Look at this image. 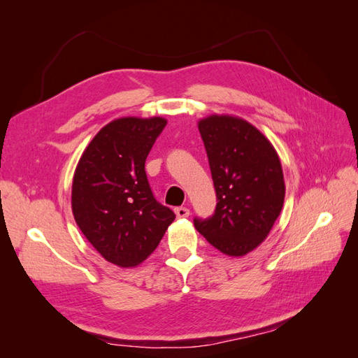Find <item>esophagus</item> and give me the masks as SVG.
Listing matches in <instances>:
<instances>
[{
	"label": "esophagus",
	"mask_w": 358,
	"mask_h": 358,
	"mask_svg": "<svg viewBox=\"0 0 358 358\" xmlns=\"http://www.w3.org/2000/svg\"><path fill=\"white\" fill-rule=\"evenodd\" d=\"M175 213L178 218H187V216H189V209L183 208V206H179V208L175 209Z\"/></svg>",
	"instance_id": "esophagus-1"
}]
</instances>
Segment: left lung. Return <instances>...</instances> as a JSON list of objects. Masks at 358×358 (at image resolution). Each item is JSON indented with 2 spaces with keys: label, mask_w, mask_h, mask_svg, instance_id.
<instances>
[{
  "label": "left lung",
  "mask_w": 358,
  "mask_h": 358,
  "mask_svg": "<svg viewBox=\"0 0 358 358\" xmlns=\"http://www.w3.org/2000/svg\"><path fill=\"white\" fill-rule=\"evenodd\" d=\"M199 129L218 203L210 218H194V225L222 254L246 255L266 239L282 210V166L272 143L241 117L212 115Z\"/></svg>",
  "instance_id": "obj_1"
}]
</instances>
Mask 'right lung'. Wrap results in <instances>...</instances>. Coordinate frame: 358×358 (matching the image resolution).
<instances>
[{"label": "right lung", "mask_w": 358, "mask_h": 358, "mask_svg": "<svg viewBox=\"0 0 358 358\" xmlns=\"http://www.w3.org/2000/svg\"><path fill=\"white\" fill-rule=\"evenodd\" d=\"M164 117H119L91 140L76 167V224L107 262L134 267L155 251L176 215L154 197L145 161Z\"/></svg>", "instance_id": "right-lung-1"}]
</instances>
